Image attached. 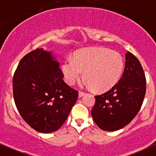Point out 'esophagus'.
<instances>
[{
    "label": "esophagus",
    "mask_w": 156,
    "mask_h": 156,
    "mask_svg": "<svg viewBox=\"0 0 156 156\" xmlns=\"http://www.w3.org/2000/svg\"><path fill=\"white\" fill-rule=\"evenodd\" d=\"M84 94H85V92H84V91H79V93H78V95H79V97L80 98H81V97H82L83 95Z\"/></svg>",
    "instance_id": "esophagus-1"
}]
</instances>
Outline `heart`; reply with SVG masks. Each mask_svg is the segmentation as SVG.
<instances>
[{
	"instance_id": "obj_1",
	"label": "heart",
	"mask_w": 156,
	"mask_h": 156,
	"mask_svg": "<svg viewBox=\"0 0 156 156\" xmlns=\"http://www.w3.org/2000/svg\"><path fill=\"white\" fill-rule=\"evenodd\" d=\"M123 68L124 62L119 52L106 48H89L75 52L73 58H66L62 71L70 85L76 82L84 71L85 84L98 91H104L118 82Z\"/></svg>"
}]
</instances>
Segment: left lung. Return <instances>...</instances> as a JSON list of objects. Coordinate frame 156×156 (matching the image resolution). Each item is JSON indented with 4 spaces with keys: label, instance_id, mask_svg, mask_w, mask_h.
Returning a JSON list of instances; mask_svg holds the SVG:
<instances>
[{
    "label": "left lung",
    "instance_id": "left-lung-1",
    "mask_svg": "<svg viewBox=\"0 0 156 156\" xmlns=\"http://www.w3.org/2000/svg\"><path fill=\"white\" fill-rule=\"evenodd\" d=\"M146 91L144 71L138 58L128 52L123 75L118 83L102 94L95 96L91 110L100 129L116 131L129 124L136 116Z\"/></svg>",
    "mask_w": 156,
    "mask_h": 156
}]
</instances>
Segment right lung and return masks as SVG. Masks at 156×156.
<instances>
[{
  "instance_id": "obj_1",
  "label": "right lung",
  "mask_w": 156,
  "mask_h": 156,
  "mask_svg": "<svg viewBox=\"0 0 156 156\" xmlns=\"http://www.w3.org/2000/svg\"><path fill=\"white\" fill-rule=\"evenodd\" d=\"M51 52L36 49L20 61L13 77L15 104L26 123L38 132L58 130L76 102L78 91L63 80Z\"/></svg>"
}]
</instances>
